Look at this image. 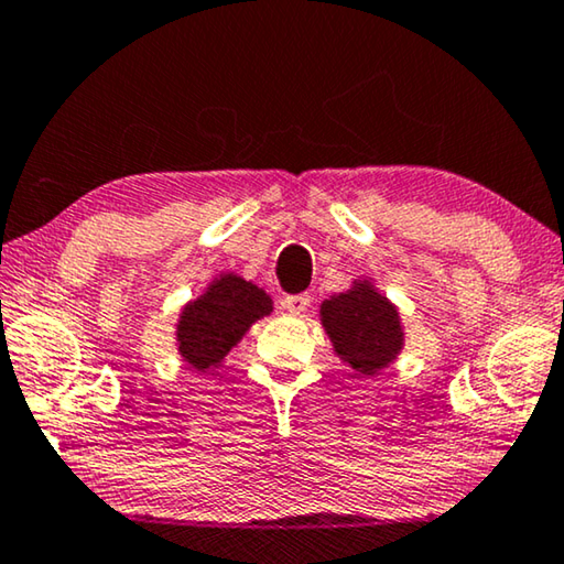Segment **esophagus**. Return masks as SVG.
<instances>
[{
  "instance_id": "34e87169",
  "label": "esophagus",
  "mask_w": 564,
  "mask_h": 564,
  "mask_svg": "<svg viewBox=\"0 0 564 564\" xmlns=\"http://www.w3.org/2000/svg\"><path fill=\"white\" fill-rule=\"evenodd\" d=\"M308 303H311V296H306V293H296V296H285L283 299V308L293 316H301L303 311L308 308Z\"/></svg>"
}]
</instances>
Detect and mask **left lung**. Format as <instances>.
Segmentation results:
<instances>
[{
	"mask_svg": "<svg viewBox=\"0 0 564 564\" xmlns=\"http://www.w3.org/2000/svg\"><path fill=\"white\" fill-rule=\"evenodd\" d=\"M318 316L338 359L364 377H377L404 348L399 308L369 279L328 296Z\"/></svg>",
	"mask_w": 564,
	"mask_h": 564,
	"instance_id": "1",
	"label": "left lung"
}]
</instances>
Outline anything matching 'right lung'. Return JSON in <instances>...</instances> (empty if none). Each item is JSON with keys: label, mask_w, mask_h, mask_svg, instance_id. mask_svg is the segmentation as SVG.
Returning a JSON list of instances; mask_svg holds the SVG:
<instances>
[{"label": "right lung", "mask_w": 564, "mask_h": 564, "mask_svg": "<svg viewBox=\"0 0 564 564\" xmlns=\"http://www.w3.org/2000/svg\"><path fill=\"white\" fill-rule=\"evenodd\" d=\"M271 311L273 301L263 289L236 273H220L183 306L175 324L177 354L195 371L218 369L248 328Z\"/></svg>", "instance_id": "1"}]
</instances>
